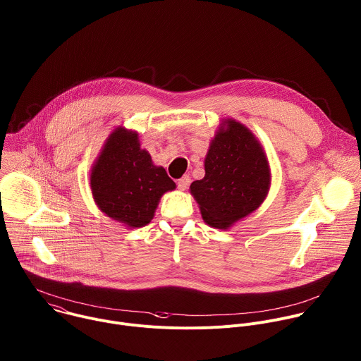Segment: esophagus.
<instances>
[{
  "instance_id": "obj_1",
  "label": "esophagus",
  "mask_w": 361,
  "mask_h": 361,
  "mask_svg": "<svg viewBox=\"0 0 361 361\" xmlns=\"http://www.w3.org/2000/svg\"><path fill=\"white\" fill-rule=\"evenodd\" d=\"M190 181H191V178H190V176H188V174L183 176V177L177 181V187H178V190H181V191L187 190V187L190 185Z\"/></svg>"
}]
</instances>
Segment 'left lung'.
Segmentation results:
<instances>
[{"mask_svg": "<svg viewBox=\"0 0 361 361\" xmlns=\"http://www.w3.org/2000/svg\"><path fill=\"white\" fill-rule=\"evenodd\" d=\"M225 126L209 146L204 178L190 185L204 221L218 229L255 211L271 184L267 156L254 135L235 120Z\"/></svg>", "mask_w": 361, "mask_h": 361, "instance_id": "obj_1", "label": "left lung"}]
</instances>
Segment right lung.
I'll return each mask as SVG.
<instances>
[{
  "label": "right lung",
  "mask_w": 361,
  "mask_h": 361,
  "mask_svg": "<svg viewBox=\"0 0 361 361\" xmlns=\"http://www.w3.org/2000/svg\"><path fill=\"white\" fill-rule=\"evenodd\" d=\"M90 188L107 216L137 228L152 221L159 200L176 183L140 149L137 133L117 129L92 169Z\"/></svg>",
  "instance_id": "obj_1"
}]
</instances>
